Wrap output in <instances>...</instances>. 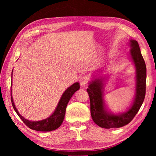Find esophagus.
Instances as JSON below:
<instances>
[{
  "instance_id": "esophagus-1",
  "label": "esophagus",
  "mask_w": 156,
  "mask_h": 156,
  "mask_svg": "<svg viewBox=\"0 0 156 156\" xmlns=\"http://www.w3.org/2000/svg\"><path fill=\"white\" fill-rule=\"evenodd\" d=\"M89 80V76H87V75H83L80 78V80H79V81H80V84L81 86H85L88 83V82Z\"/></svg>"
}]
</instances>
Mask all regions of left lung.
I'll return each instance as SVG.
<instances>
[{"label":"left lung","mask_w":156,"mask_h":156,"mask_svg":"<svg viewBox=\"0 0 156 156\" xmlns=\"http://www.w3.org/2000/svg\"><path fill=\"white\" fill-rule=\"evenodd\" d=\"M129 55L136 69V94L131 106L125 112L115 114L107 109L104 99L106 77L94 78L87 91L90 99L91 115L94 122L102 128H119L126 125L138 112L146 93L147 68L138 42L131 39Z\"/></svg>","instance_id":"8db88e82"}]
</instances>
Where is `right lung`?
Wrapping results in <instances>:
<instances>
[{"instance_id": "add662e5", "label": "right lung", "mask_w": 156, "mask_h": 156, "mask_svg": "<svg viewBox=\"0 0 156 156\" xmlns=\"http://www.w3.org/2000/svg\"><path fill=\"white\" fill-rule=\"evenodd\" d=\"M13 73V70H12ZM12 81L11 82V100L13 108L16 112L18 115L19 116L21 120L23 121L26 125L29 128L33 130L38 131H54L59 127L62 125V123L64 120L65 115V111L67 108V104L71 98L76 91H77L80 89V84L79 83H73L72 86L68 87L65 91L64 93L62 95L61 98L59 100L58 104L56 109L52 114L49 117L45 118V119L39 120V121H31L25 119L24 117L21 115L19 112L16 107L14 100L12 98Z\"/></svg>"}]
</instances>
